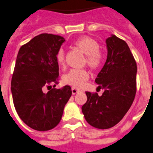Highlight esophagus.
I'll return each mask as SVG.
<instances>
[{"instance_id": "obj_1", "label": "esophagus", "mask_w": 153, "mask_h": 153, "mask_svg": "<svg viewBox=\"0 0 153 153\" xmlns=\"http://www.w3.org/2000/svg\"><path fill=\"white\" fill-rule=\"evenodd\" d=\"M78 92H79V90H78V89H76V88H72V93H73V94H76V93H78Z\"/></svg>"}]
</instances>
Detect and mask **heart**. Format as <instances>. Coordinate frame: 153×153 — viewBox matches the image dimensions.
Returning <instances> with one entry per match:
<instances>
[{
	"label": "heart",
	"instance_id": "obj_1",
	"mask_svg": "<svg viewBox=\"0 0 153 153\" xmlns=\"http://www.w3.org/2000/svg\"><path fill=\"white\" fill-rule=\"evenodd\" d=\"M79 51L85 55L84 62L92 69L100 68L103 64L105 55L99 49V44L95 39L91 36H84L76 39L74 42ZM57 62L59 65H65V52L63 49H59L56 54ZM89 78V74L86 69H71L63 76L64 83L75 88H81Z\"/></svg>",
	"mask_w": 153,
	"mask_h": 153
}]
</instances>
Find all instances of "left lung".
<instances>
[{
	"mask_svg": "<svg viewBox=\"0 0 153 153\" xmlns=\"http://www.w3.org/2000/svg\"><path fill=\"white\" fill-rule=\"evenodd\" d=\"M106 62L95 82L104 89L102 96L86 91L82 106L85 120L92 127L108 129L123 119L135 98L137 64L127 44L113 35L106 39Z\"/></svg>",
	"mask_w": 153,
	"mask_h": 153,
	"instance_id": "obj_1",
	"label": "left lung"
}]
</instances>
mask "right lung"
I'll use <instances>...</instances> for the list:
<instances>
[{"label": "right lung", "mask_w": 153, "mask_h": 153, "mask_svg": "<svg viewBox=\"0 0 153 153\" xmlns=\"http://www.w3.org/2000/svg\"><path fill=\"white\" fill-rule=\"evenodd\" d=\"M65 41L62 36L41 33L20 48L11 78L13 103L19 117L27 126L39 131L59 124L65 104L72 95L71 87L52 88L59 84L56 54Z\"/></svg>", "instance_id": "add662e5"}]
</instances>
